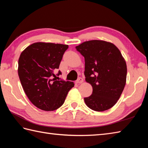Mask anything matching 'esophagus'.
<instances>
[{"label": "esophagus", "instance_id": "obj_1", "mask_svg": "<svg viewBox=\"0 0 148 148\" xmlns=\"http://www.w3.org/2000/svg\"><path fill=\"white\" fill-rule=\"evenodd\" d=\"M82 83H83V78H81V77L78 78L77 80L76 81V84H81Z\"/></svg>", "mask_w": 148, "mask_h": 148}]
</instances>
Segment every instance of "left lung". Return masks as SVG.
Instances as JSON below:
<instances>
[{
	"label": "left lung",
	"instance_id": "1",
	"mask_svg": "<svg viewBox=\"0 0 148 148\" xmlns=\"http://www.w3.org/2000/svg\"><path fill=\"white\" fill-rule=\"evenodd\" d=\"M84 58L86 82L92 94L84 98L86 105L95 111H104L118 102L126 84L125 60L114 44L101 40L85 41L76 46Z\"/></svg>",
	"mask_w": 148,
	"mask_h": 148
}]
</instances>
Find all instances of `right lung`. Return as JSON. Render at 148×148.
<instances>
[{
	"instance_id": "1",
	"label": "right lung",
	"mask_w": 148,
	"mask_h": 148,
	"mask_svg": "<svg viewBox=\"0 0 148 148\" xmlns=\"http://www.w3.org/2000/svg\"><path fill=\"white\" fill-rule=\"evenodd\" d=\"M68 48L67 45L37 42L27 47L19 58L18 73L24 92L30 101L43 111L61 107L74 86L71 81L53 78ZM61 74L59 71L58 75Z\"/></svg>"
}]
</instances>
